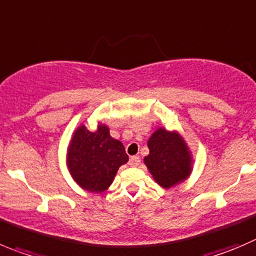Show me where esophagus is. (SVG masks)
<instances>
[{"label": "esophagus", "mask_w": 256, "mask_h": 256, "mask_svg": "<svg viewBox=\"0 0 256 256\" xmlns=\"http://www.w3.org/2000/svg\"><path fill=\"white\" fill-rule=\"evenodd\" d=\"M140 158L139 156H131L130 158V166H138L140 164Z\"/></svg>", "instance_id": "1"}]
</instances>
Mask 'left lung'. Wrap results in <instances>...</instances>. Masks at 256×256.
<instances>
[{"label": "left lung", "mask_w": 256, "mask_h": 256, "mask_svg": "<svg viewBox=\"0 0 256 256\" xmlns=\"http://www.w3.org/2000/svg\"><path fill=\"white\" fill-rule=\"evenodd\" d=\"M148 146L150 152L144 158V163L158 184L170 188L188 178L192 158L178 132L158 128L148 140Z\"/></svg>", "instance_id": "obj_1"}]
</instances>
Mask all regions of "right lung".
Masks as SVG:
<instances>
[{
  "instance_id": "1",
  "label": "right lung",
  "mask_w": 256,
  "mask_h": 256,
  "mask_svg": "<svg viewBox=\"0 0 256 256\" xmlns=\"http://www.w3.org/2000/svg\"><path fill=\"white\" fill-rule=\"evenodd\" d=\"M128 160L122 142L111 138L108 128L101 124L93 132L80 125L74 132L66 155L74 180L83 190L97 193L111 186L118 168Z\"/></svg>"
}]
</instances>
